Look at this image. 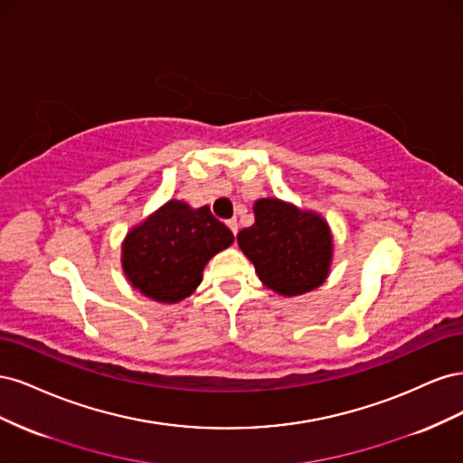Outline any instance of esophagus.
Here are the masks:
<instances>
[{
    "label": "esophagus",
    "instance_id": "esophagus-1",
    "mask_svg": "<svg viewBox=\"0 0 463 463\" xmlns=\"http://www.w3.org/2000/svg\"><path fill=\"white\" fill-rule=\"evenodd\" d=\"M228 228L233 235H237V232H240V223H237V220H228Z\"/></svg>",
    "mask_w": 463,
    "mask_h": 463
}]
</instances>
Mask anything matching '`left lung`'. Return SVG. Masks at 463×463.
Instances as JSON below:
<instances>
[{"label": "left lung", "instance_id": "1", "mask_svg": "<svg viewBox=\"0 0 463 463\" xmlns=\"http://www.w3.org/2000/svg\"><path fill=\"white\" fill-rule=\"evenodd\" d=\"M253 213L255 223L237 233V243L260 282L284 298L325 284L334 257L328 222L282 199H259Z\"/></svg>", "mask_w": 463, "mask_h": 463}]
</instances>
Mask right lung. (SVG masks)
Here are the masks:
<instances>
[{"label":"right lung","instance_id":"obj_1","mask_svg":"<svg viewBox=\"0 0 463 463\" xmlns=\"http://www.w3.org/2000/svg\"><path fill=\"white\" fill-rule=\"evenodd\" d=\"M232 243L233 233L206 204L172 199L125 235L123 274L141 296L174 305L199 288L208 260Z\"/></svg>","mask_w":463,"mask_h":463}]
</instances>
